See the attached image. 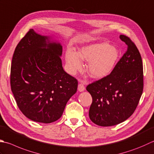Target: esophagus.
<instances>
[{"mask_svg":"<svg viewBox=\"0 0 154 154\" xmlns=\"http://www.w3.org/2000/svg\"><path fill=\"white\" fill-rule=\"evenodd\" d=\"M78 91L79 92H82L83 91H85V85H84L83 83H81L79 84V85H78Z\"/></svg>","mask_w":154,"mask_h":154,"instance_id":"obj_1","label":"esophagus"}]
</instances>
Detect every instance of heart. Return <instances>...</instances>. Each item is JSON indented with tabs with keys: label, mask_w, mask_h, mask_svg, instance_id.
Listing matches in <instances>:
<instances>
[{
	"label": "heart",
	"mask_w": 154,
	"mask_h": 154,
	"mask_svg": "<svg viewBox=\"0 0 154 154\" xmlns=\"http://www.w3.org/2000/svg\"><path fill=\"white\" fill-rule=\"evenodd\" d=\"M119 57V51L105 42L93 43L81 48L79 53L66 51L65 59L67 71L75 75L83 69V61L88 63L87 71L93 79H100L109 75Z\"/></svg>",
	"instance_id": "obj_1"
}]
</instances>
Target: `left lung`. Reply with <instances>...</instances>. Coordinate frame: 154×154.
Segmentation results:
<instances>
[{
  "label": "left lung",
  "instance_id": "8db88e82",
  "mask_svg": "<svg viewBox=\"0 0 154 154\" xmlns=\"http://www.w3.org/2000/svg\"><path fill=\"white\" fill-rule=\"evenodd\" d=\"M119 38L127 45V51L109 75L86 88L93 99L89 118L103 127L116 125L128 119L136 109L143 92L140 53L129 37L121 35Z\"/></svg>",
  "mask_w": 154,
  "mask_h": 154
}]
</instances>
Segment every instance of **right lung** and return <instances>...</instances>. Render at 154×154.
<instances>
[{"label": "right lung", "instance_id": "add662e5", "mask_svg": "<svg viewBox=\"0 0 154 154\" xmlns=\"http://www.w3.org/2000/svg\"><path fill=\"white\" fill-rule=\"evenodd\" d=\"M61 43L30 29L14 50L11 86L18 107L27 118L49 123L58 120L77 92V80L62 66Z\"/></svg>", "mask_w": 154, "mask_h": 154}]
</instances>
